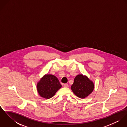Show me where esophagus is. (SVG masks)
<instances>
[{"mask_svg":"<svg viewBox=\"0 0 127 127\" xmlns=\"http://www.w3.org/2000/svg\"><path fill=\"white\" fill-rule=\"evenodd\" d=\"M64 87H65V88H68V85L67 84H64Z\"/></svg>","mask_w":127,"mask_h":127,"instance_id":"obj_1","label":"esophagus"}]
</instances>
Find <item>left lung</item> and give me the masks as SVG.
I'll use <instances>...</instances> for the list:
<instances>
[{
	"label": "left lung",
	"mask_w": 127,
	"mask_h": 127,
	"mask_svg": "<svg viewBox=\"0 0 127 127\" xmlns=\"http://www.w3.org/2000/svg\"><path fill=\"white\" fill-rule=\"evenodd\" d=\"M94 88L93 82L87 76L79 74L75 77L71 89L77 97L83 99L91 94Z\"/></svg>",
	"instance_id": "left-lung-1"
}]
</instances>
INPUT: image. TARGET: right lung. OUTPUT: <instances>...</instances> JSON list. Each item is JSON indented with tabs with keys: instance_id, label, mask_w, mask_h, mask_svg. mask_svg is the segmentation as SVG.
<instances>
[{
	"instance_id": "right-lung-1",
	"label": "right lung",
	"mask_w": 127,
	"mask_h": 127,
	"mask_svg": "<svg viewBox=\"0 0 127 127\" xmlns=\"http://www.w3.org/2000/svg\"><path fill=\"white\" fill-rule=\"evenodd\" d=\"M62 87L58 78L53 75L45 74L37 83L36 88L39 95L45 99L52 97Z\"/></svg>"
}]
</instances>
